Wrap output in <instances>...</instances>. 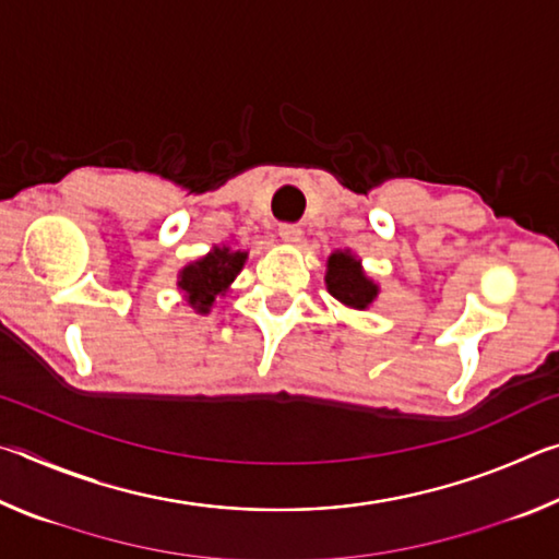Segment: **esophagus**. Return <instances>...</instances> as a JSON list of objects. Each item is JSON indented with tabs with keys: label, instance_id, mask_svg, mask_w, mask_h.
I'll use <instances>...</instances> for the list:
<instances>
[{
	"label": "esophagus",
	"instance_id": "34e87169",
	"mask_svg": "<svg viewBox=\"0 0 559 559\" xmlns=\"http://www.w3.org/2000/svg\"><path fill=\"white\" fill-rule=\"evenodd\" d=\"M278 234H281L283 241H290V243L300 241V236H302L298 224H281V226H278Z\"/></svg>",
	"mask_w": 559,
	"mask_h": 559
}]
</instances>
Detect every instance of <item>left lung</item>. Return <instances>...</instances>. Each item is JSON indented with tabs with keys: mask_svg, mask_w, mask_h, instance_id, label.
<instances>
[{
	"mask_svg": "<svg viewBox=\"0 0 559 559\" xmlns=\"http://www.w3.org/2000/svg\"><path fill=\"white\" fill-rule=\"evenodd\" d=\"M325 283L330 296L357 310H365L377 296L374 283L367 281L362 269H359V263L343 251H337L328 259Z\"/></svg>",
	"mask_w": 559,
	"mask_h": 559,
	"instance_id": "left-lung-1",
	"label": "left lung"
}]
</instances>
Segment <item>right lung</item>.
<instances>
[{
    "instance_id": "1",
    "label": "right lung",
    "mask_w": 559,
    "mask_h": 559,
    "mask_svg": "<svg viewBox=\"0 0 559 559\" xmlns=\"http://www.w3.org/2000/svg\"><path fill=\"white\" fill-rule=\"evenodd\" d=\"M246 261L243 251H229L214 249L210 257L200 259L197 263H189V266L179 273L177 286L187 293V302L192 308L206 313L212 308L216 296L229 288V283L236 278V273L241 271Z\"/></svg>"
}]
</instances>
